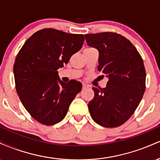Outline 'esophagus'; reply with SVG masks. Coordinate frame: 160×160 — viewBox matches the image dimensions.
Wrapping results in <instances>:
<instances>
[{"label": "esophagus", "instance_id": "34e87169", "mask_svg": "<svg viewBox=\"0 0 160 160\" xmlns=\"http://www.w3.org/2000/svg\"><path fill=\"white\" fill-rule=\"evenodd\" d=\"M87 85H86V84H85V83H82V88H86V87H87Z\"/></svg>", "mask_w": 160, "mask_h": 160}]
</instances>
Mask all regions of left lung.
I'll return each mask as SVG.
<instances>
[{"mask_svg":"<svg viewBox=\"0 0 160 160\" xmlns=\"http://www.w3.org/2000/svg\"><path fill=\"white\" fill-rule=\"evenodd\" d=\"M89 47L98 49V70L108 78L105 88L93 87L88 104L93 120L107 128L117 127L130 118L145 91V72L141 55L125 37L113 32L85 34Z\"/></svg>","mask_w":160,"mask_h":160,"instance_id":"obj_1","label":"left lung"}]
</instances>
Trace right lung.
Here are the masks:
<instances>
[{
    "label": "right lung",
    "mask_w": 160,
    "mask_h": 160,
    "mask_svg": "<svg viewBox=\"0 0 160 160\" xmlns=\"http://www.w3.org/2000/svg\"><path fill=\"white\" fill-rule=\"evenodd\" d=\"M82 34L52 28L38 31L20 49L13 65L16 89L27 111L37 121L52 126L65 118L81 82H64L58 70L81 49Z\"/></svg>",
    "instance_id": "obj_1"
}]
</instances>
